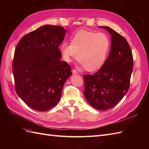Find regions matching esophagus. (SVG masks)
<instances>
[{"instance_id":"34e87169","label":"esophagus","mask_w":149,"mask_h":149,"mask_svg":"<svg viewBox=\"0 0 149 149\" xmlns=\"http://www.w3.org/2000/svg\"><path fill=\"white\" fill-rule=\"evenodd\" d=\"M72 73H73V74H78V72L76 71V70H74V69H73V70H72Z\"/></svg>"}]
</instances>
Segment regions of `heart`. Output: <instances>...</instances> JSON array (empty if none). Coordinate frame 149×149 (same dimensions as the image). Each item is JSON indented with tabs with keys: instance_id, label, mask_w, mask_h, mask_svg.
Wrapping results in <instances>:
<instances>
[{
	"instance_id": "b5f03b06",
	"label": "heart",
	"mask_w": 149,
	"mask_h": 149,
	"mask_svg": "<svg viewBox=\"0 0 149 149\" xmlns=\"http://www.w3.org/2000/svg\"><path fill=\"white\" fill-rule=\"evenodd\" d=\"M110 48V38L106 33L82 30L71 37L70 45L63 43L60 49L65 61L69 63L77 57L86 70L93 72L104 64Z\"/></svg>"
}]
</instances>
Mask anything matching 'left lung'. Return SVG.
Segmentation results:
<instances>
[{"instance_id": "8db88e82", "label": "left lung", "mask_w": 149, "mask_h": 149, "mask_svg": "<svg viewBox=\"0 0 149 149\" xmlns=\"http://www.w3.org/2000/svg\"><path fill=\"white\" fill-rule=\"evenodd\" d=\"M111 35L109 56L93 75L84 74V95L90 105L98 110L114 107L129 89L133 56L126 39L106 26H100Z\"/></svg>"}]
</instances>
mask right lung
Segmentation results:
<instances>
[{
	"mask_svg": "<svg viewBox=\"0 0 149 149\" xmlns=\"http://www.w3.org/2000/svg\"><path fill=\"white\" fill-rule=\"evenodd\" d=\"M66 33L61 26L44 25L22 37L15 48L12 71L17 94L31 109L45 111L59 102L71 66L60 61Z\"/></svg>",
	"mask_w": 149,
	"mask_h": 149,
	"instance_id": "1",
	"label": "right lung"
}]
</instances>
